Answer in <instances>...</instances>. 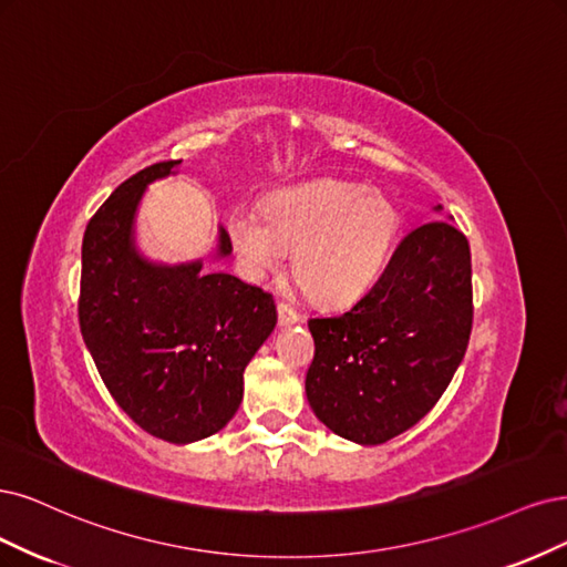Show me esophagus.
Returning a JSON list of instances; mask_svg holds the SVG:
<instances>
[{"mask_svg":"<svg viewBox=\"0 0 567 567\" xmlns=\"http://www.w3.org/2000/svg\"><path fill=\"white\" fill-rule=\"evenodd\" d=\"M299 310L297 308H291L287 301H280L278 303V322L280 324H295V322H299Z\"/></svg>","mask_w":567,"mask_h":567,"instance_id":"esophagus-1","label":"esophagus"}]
</instances>
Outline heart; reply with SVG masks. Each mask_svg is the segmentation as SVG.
I'll return each instance as SVG.
<instances>
[{"label": "heart", "instance_id": "obj_1", "mask_svg": "<svg viewBox=\"0 0 567 567\" xmlns=\"http://www.w3.org/2000/svg\"><path fill=\"white\" fill-rule=\"evenodd\" d=\"M400 214L391 199L346 181L322 178L270 195L259 209L228 218L230 243L251 278L280 270L291 251L299 287L320 303L368 291L386 264Z\"/></svg>", "mask_w": 567, "mask_h": 567}]
</instances>
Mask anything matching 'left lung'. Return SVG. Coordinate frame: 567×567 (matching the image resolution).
I'll list each match as a JSON object with an SVG mask.
<instances>
[{
	"mask_svg": "<svg viewBox=\"0 0 567 567\" xmlns=\"http://www.w3.org/2000/svg\"><path fill=\"white\" fill-rule=\"evenodd\" d=\"M441 209V207H435ZM473 324L471 249L462 230H410L346 313L310 318L306 398L320 422L360 445L412 429L450 386Z\"/></svg>",
	"mask_w": 567,
	"mask_h": 567,
	"instance_id": "obj_1",
	"label": "left lung"
}]
</instances>
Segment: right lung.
I'll use <instances>...</instances> for the list:
<instances>
[{
  "mask_svg": "<svg viewBox=\"0 0 567 567\" xmlns=\"http://www.w3.org/2000/svg\"><path fill=\"white\" fill-rule=\"evenodd\" d=\"M181 159L155 162L115 188L82 240L80 330L115 403L167 443L221 431L243 403V374L278 322L261 287L203 264L155 266L132 237L145 186ZM221 228L218 251L230 254Z\"/></svg>",
  "mask_w": 567,
  "mask_h": 567,
  "instance_id": "obj_1",
  "label": "right lung"
}]
</instances>
